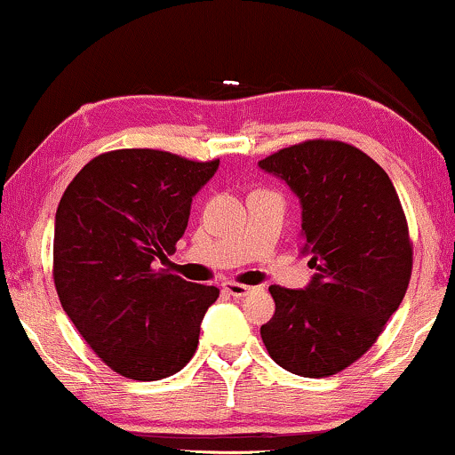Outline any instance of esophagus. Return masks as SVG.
I'll list each match as a JSON object with an SVG mask.
<instances>
[{
  "label": "esophagus",
  "instance_id": "1",
  "mask_svg": "<svg viewBox=\"0 0 455 455\" xmlns=\"http://www.w3.org/2000/svg\"><path fill=\"white\" fill-rule=\"evenodd\" d=\"M221 289L232 297H244V295L253 293V291H255V287H249V284H240V283H232V280L223 283Z\"/></svg>",
  "mask_w": 455,
  "mask_h": 455
}]
</instances>
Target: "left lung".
<instances>
[{
	"label": "left lung",
	"instance_id": "1",
	"mask_svg": "<svg viewBox=\"0 0 455 455\" xmlns=\"http://www.w3.org/2000/svg\"><path fill=\"white\" fill-rule=\"evenodd\" d=\"M301 200V249L314 267L306 291L272 284L276 304L261 339L274 363L329 378L378 341L407 293L413 243L386 171L355 145L307 139L259 160Z\"/></svg>",
	"mask_w": 455,
	"mask_h": 455
}]
</instances>
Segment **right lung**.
<instances>
[{
    "mask_svg": "<svg viewBox=\"0 0 455 455\" xmlns=\"http://www.w3.org/2000/svg\"><path fill=\"white\" fill-rule=\"evenodd\" d=\"M219 160L160 149H114L88 162L56 209L52 276L60 306L111 371L154 382L198 347L217 287L154 261L175 253L189 206Z\"/></svg>",
    "mask_w": 455,
    "mask_h": 455,
    "instance_id": "add662e5",
    "label": "right lung"
}]
</instances>
